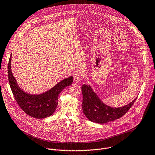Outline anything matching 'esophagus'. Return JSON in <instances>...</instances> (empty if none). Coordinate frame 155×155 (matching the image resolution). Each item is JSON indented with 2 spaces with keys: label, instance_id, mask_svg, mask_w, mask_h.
<instances>
[{
  "label": "esophagus",
  "instance_id": "1",
  "mask_svg": "<svg viewBox=\"0 0 155 155\" xmlns=\"http://www.w3.org/2000/svg\"><path fill=\"white\" fill-rule=\"evenodd\" d=\"M81 74L80 72H77L74 74V81L75 83H78L81 80Z\"/></svg>",
  "mask_w": 155,
  "mask_h": 155
}]
</instances>
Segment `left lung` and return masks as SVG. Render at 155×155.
Instances as JSON below:
<instances>
[{"instance_id":"obj_1","label":"left lung","mask_w":155,"mask_h":155,"mask_svg":"<svg viewBox=\"0 0 155 155\" xmlns=\"http://www.w3.org/2000/svg\"><path fill=\"white\" fill-rule=\"evenodd\" d=\"M82 109L90 121L104 124L122 117L135 103L137 97L130 103L120 107H112L104 104L90 86L82 85Z\"/></svg>"}]
</instances>
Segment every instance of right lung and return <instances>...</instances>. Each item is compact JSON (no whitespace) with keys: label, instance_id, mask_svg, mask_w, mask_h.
Returning <instances> with one entry per match:
<instances>
[{"label":"right lung","instance_id":"obj_1","mask_svg":"<svg viewBox=\"0 0 155 155\" xmlns=\"http://www.w3.org/2000/svg\"><path fill=\"white\" fill-rule=\"evenodd\" d=\"M12 54L8 64V78L14 97L20 108L26 114L36 119H43L51 116L58 104L60 93L73 82V77H68L43 94L32 95L23 91L18 86L11 71Z\"/></svg>","mask_w":155,"mask_h":155}]
</instances>
